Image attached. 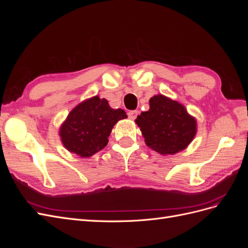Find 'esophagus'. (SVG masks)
Here are the masks:
<instances>
[{"label":"esophagus","mask_w":248,"mask_h":248,"mask_svg":"<svg viewBox=\"0 0 248 248\" xmlns=\"http://www.w3.org/2000/svg\"><path fill=\"white\" fill-rule=\"evenodd\" d=\"M138 114H139L138 110H130V111H128V117H129V119L134 120L137 118Z\"/></svg>","instance_id":"obj_1"}]
</instances>
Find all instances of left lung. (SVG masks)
I'll return each instance as SVG.
<instances>
[{"label":"left lung","instance_id":"obj_1","mask_svg":"<svg viewBox=\"0 0 248 248\" xmlns=\"http://www.w3.org/2000/svg\"><path fill=\"white\" fill-rule=\"evenodd\" d=\"M150 108L136 119L146 145L161 155H174L189 146L197 134V119L183 104L162 94L149 100Z\"/></svg>","mask_w":248,"mask_h":248}]
</instances>
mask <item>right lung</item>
Here are the masks:
<instances>
[{
	"label": "right lung",
	"mask_w": 248,
	"mask_h": 248,
	"mask_svg": "<svg viewBox=\"0 0 248 248\" xmlns=\"http://www.w3.org/2000/svg\"><path fill=\"white\" fill-rule=\"evenodd\" d=\"M125 110L114 109L106 98L93 96L78 103L60 126L65 149L79 157H91L108 145L116 123L126 119Z\"/></svg>",
	"instance_id": "obj_1"
}]
</instances>
